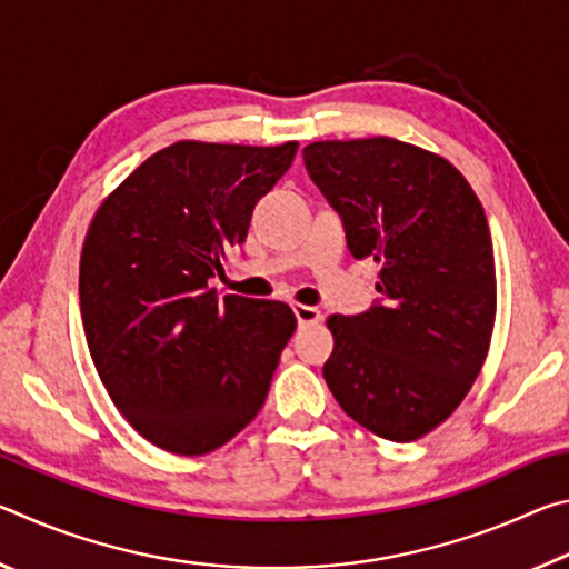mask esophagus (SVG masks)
Returning a JSON list of instances; mask_svg holds the SVG:
<instances>
[{
	"label": "esophagus",
	"mask_w": 569,
	"mask_h": 569,
	"mask_svg": "<svg viewBox=\"0 0 569 569\" xmlns=\"http://www.w3.org/2000/svg\"><path fill=\"white\" fill-rule=\"evenodd\" d=\"M293 313H296V321H298V326L319 323V321L323 319L319 308H313V306H303V303H296V306H293Z\"/></svg>",
	"instance_id": "1"
}]
</instances>
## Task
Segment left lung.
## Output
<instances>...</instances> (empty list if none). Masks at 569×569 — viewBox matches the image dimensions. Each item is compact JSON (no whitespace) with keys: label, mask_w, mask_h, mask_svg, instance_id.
I'll return each mask as SVG.
<instances>
[{"label":"left lung","mask_w":569,"mask_h":569,"mask_svg":"<svg viewBox=\"0 0 569 569\" xmlns=\"http://www.w3.org/2000/svg\"><path fill=\"white\" fill-rule=\"evenodd\" d=\"M303 162L351 256L381 268L369 311L329 316L323 379L377 437L419 439L487 359L497 281L485 208L451 162L393 138L311 142Z\"/></svg>","instance_id":"obj_1"}]
</instances>
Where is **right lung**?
Wrapping results in <instances>:
<instances>
[{"mask_svg": "<svg viewBox=\"0 0 569 569\" xmlns=\"http://www.w3.org/2000/svg\"><path fill=\"white\" fill-rule=\"evenodd\" d=\"M296 150L176 142L92 218L80 311L94 369L122 417L172 455H208L246 429L296 331L286 303L208 286Z\"/></svg>", "mask_w": 569, "mask_h": 569, "instance_id": "obj_1", "label": "right lung"}]
</instances>
